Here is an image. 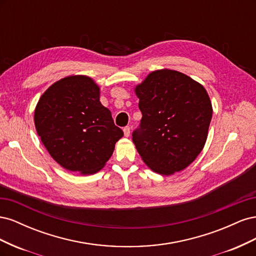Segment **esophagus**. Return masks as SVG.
I'll return each instance as SVG.
<instances>
[{"mask_svg": "<svg viewBox=\"0 0 256 256\" xmlns=\"http://www.w3.org/2000/svg\"><path fill=\"white\" fill-rule=\"evenodd\" d=\"M124 134H125V136H130V127L129 126H126L124 127Z\"/></svg>", "mask_w": 256, "mask_h": 256, "instance_id": "esophagus-1", "label": "esophagus"}]
</instances>
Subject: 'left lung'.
<instances>
[{
  "label": "left lung",
  "instance_id": "left-lung-1",
  "mask_svg": "<svg viewBox=\"0 0 256 256\" xmlns=\"http://www.w3.org/2000/svg\"><path fill=\"white\" fill-rule=\"evenodd\" d=\"M142 112L132 141L152 171L164 176L191 164L204 148L212 106L202 84L182 72L159 69L134 88Z\"/></svg>",
  "mask_w": 256,
  "mask_h": 256
}]
</instances>
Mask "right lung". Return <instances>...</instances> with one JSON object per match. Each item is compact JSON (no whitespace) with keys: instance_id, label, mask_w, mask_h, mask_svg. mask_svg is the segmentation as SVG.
I'll list each match as a JSON object with an SVG mask.
<instances>
[{"instance_id":"1","label":"right lung","mask_w":256,"mask_h":256,"mask_svg":"<svg viewBox=\"0 0 256 256\" xmlns=\"http://www.w3.org/2000/svg\"><path fill=\"white\" fill-rule=\"evenodd\" d=\"M99 99V85L88 76L76 74L53 83L36 104L37 134L50 156L68 171L99 172L124 136Z\"/></svg>"}]
</instances>
